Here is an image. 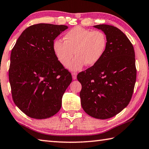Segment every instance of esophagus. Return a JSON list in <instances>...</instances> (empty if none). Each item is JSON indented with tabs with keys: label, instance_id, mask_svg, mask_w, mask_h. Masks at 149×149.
<instances>
[{
	"label": "esophagus",
	"instance_id": "obj_1",
	"mask_svg": "<svg viewBox=\"0 0 149 149\" xmlns=\"http://www.w3.org/2000/svg\"><path fill=\"white\" fill-rule=\"evenodd\" d=\"M72 78H73V79H77V74L76 73H75V72H74V73H72Z\"/></svg>",
	"mask_w": 149,
	"mask_h": 149
}]
</instances>
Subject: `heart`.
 <instances>
[{
    "instance_id": "obj_1",
    "label": "heart",
    "mask_w": 149,
    "mask_h": 149,
    "mask_svg": "<svg viewBox=\"0 0 149 149\" xmlns=\"http://www.w3.org/2000/svg\"><path fill=\"white\" fill-rule=\"evenodd\" d=\"M64 42L56 40L53 44V51L59 63L66 66L73 56H77L67 68L71 71H79L85 65L92 66L104 56L107 47V38L104 32L77 26L64 34Z\"/></svg>"
}]
</instances>
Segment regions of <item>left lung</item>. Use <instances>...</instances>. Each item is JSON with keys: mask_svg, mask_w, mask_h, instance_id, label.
I'll return each instance as SVG.
<instances>
[{"mask_svg": "<svg viewBox=\"0 0 149 149\" xmlns=\"http://www.w3.org/2000/svg\"><path fill=\"white\" fill-rule=\"evenodd\" d=\"M104 32L107 47L95 65L77 75L83 110L91 117L107 119L128 105L136 80L133 45L120 29L109 25L93 26Z\"/></svg>", "mask_w": 149, "mask_h": 149, "instance_id": "obj_1", "label": "left lung"}]
</instances>
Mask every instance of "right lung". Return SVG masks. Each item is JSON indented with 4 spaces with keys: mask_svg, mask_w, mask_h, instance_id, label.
Masks as SVG:
<instances>
[{
    "mask_svg": "<svg viewBox=\"0 0 149 149\" xmlns=\"http://www.w3.org/2000/svg\"><path fill=\"white\" fill-rule=\"evenodd\" d=\"M68 28L47 23L30 26L12 49L9 81L13 100L29 117L45 119L61 109L72 77L56 58L53 44Z\"/></svg>",
    "mask_w": 149,
    "mask_h": 149,
    "instance_id": "1",
    "label": "right lung"
}]
</instances>
